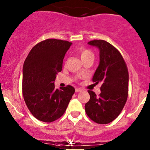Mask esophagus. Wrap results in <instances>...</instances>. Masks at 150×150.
<instances>
[{
  "instance_id": "1",
  "label": "esophagus",
  "mask_w": 150,
  "mask_h": 150,
  "mask_svg": "<svg viewBox=\"0 0 150 150\" xmlns=\"http://www.w3.org/2000/svg\"><path fill=\"white\" fill-rule=\"evenodd\" d=\"M82 90L83 89L81 88H75V91L76 92H81Z\"/></svg>"
}]
</instances>
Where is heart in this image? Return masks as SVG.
<instances>
[{
  "mask_svg": "<svg viewBox=\"0 0 150 150\" xmlns=\"http://www.w3.org/2000/svg\"><path fill=\"white\" fill-rule=\"evenodd\" d=\"M80 54H81V59H83L87 58V57H93V54L90 50L88 49H86V48H81L79 51Z\"/></svg>",
  "mask_w": 150,
  "mask_h": 150,
  "instance_id": "1",
  "label": "heart"
}]
</instances>
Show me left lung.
<instances>
[{
	"mask_svg": "<svg viewBox=\"0 0 150 150\" xmlns=\"http://www.w3.org/2000/svg\"><path fill=\"white\" fill-rule=\"evenodd\" d=\"M88 44L99 50V64L93 77L101 83L99 96L88 91L90 99L85 104L87 115L93 121L107 124L117 118L128 98V72L125 61L117 48L103 40L89 41Z\"/></svg>",
	"mask_w": 150,
	"mask_h": 150,
	"instance_id": "1",
	"label": "left lung"
}]
</instances>
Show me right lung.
I'll return each instance as SVG.
<instances>
[{"mask_svg": "<svg viewBox=\"0 0 150 150\" xmlns=\"http://www.w3.org/2000/svg\"><path fill=\"white\" fill-rule=\"evenodd\" d=\"M72 43L47 39L31 49L23 65L22 93L29 110L40 121L51 122L63 115L75 88L56 89L57 75L62 69L64 55Z\"/></svg>", "mask_w": 150, "mask_h": 150, "instance_id": "add662e5", "label": "right lung"}]
</instances>
